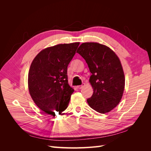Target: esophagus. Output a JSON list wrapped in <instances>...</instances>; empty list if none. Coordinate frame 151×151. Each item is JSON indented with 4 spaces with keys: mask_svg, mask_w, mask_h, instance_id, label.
I'll return each instance as SVG.
<instances>
[{
    "mask_svg": "<svg viewBox=\"0 0 151 151\" xmlns=\"http://www.w3.org/2000/svg\"><path fill=\"white\" fill-rule=\"evenodd\" d=\"M84 86H85V83H83L82 84V85L77 86V88H78V89H81V88H83Z\"/></svg>",
    "mask_w": 151,
    "mask_h": 151,
    "instance_id": "esophagus-1",
    "label": "esophagus"
}]
</instances>
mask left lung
I'll use <instances>...</instances> for the list:
<instances>
[{"mask_svg": "<svg viewBox=\"0 0 151 151\" xmlns=\"http://www.w3.org/2000/svg\"><path fill=\"white\" fill-rule=\"evenodd\" d=\"M77 53L88 63L92 75L89 83L92 96L87 99L89 106L100 113L109 112L120 103L125 88L123 68L115 53L98 43H83Z\"/></svg>", "mask_w": 151, "mask_h": 151, "instance_id": "1", "label": "left lung"}]
</instances>
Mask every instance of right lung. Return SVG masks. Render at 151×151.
Returning a JSON list of instances; mask_svg holds the SVG:
<instances>
[{
  "instance_id": "right-lung-1",
  "label": "right lung",
  "mask_w": 151,
  "mask_h": 151,
  "mask_svg": "<svg viewBox=\"0 0 151 151\" xmlns=\"http://www.w3.org/2000/svg\"><path fill=\"white\" fill-rule=\"evenodd\" d=\"M79 42L59 44L41 51L32 62L28 74V89L40 109L55 116L67 108L74 90L68 85L67 67Z\"/></svg>"
}]
</instances>
